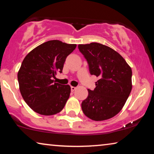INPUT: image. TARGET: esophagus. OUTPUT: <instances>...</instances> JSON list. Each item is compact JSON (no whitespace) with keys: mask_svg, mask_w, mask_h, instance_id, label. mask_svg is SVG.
Instances as JSON below:
<instances>
[{"mask_svg":"<svg viewBox=\"0 0 154 154\" xmlns=\"http://www.w3.org/2000/svg\"><path fill=\"white\" fill-rule=\"evenodd\" d=\"M71 91H72V92H74V91H75V90H76V88H75V87H73V86H71Z\"/></svg>","mask_w":154,"mask_h":154,"instance_id":"34e87169","label":"esophagus"}]
</instances>
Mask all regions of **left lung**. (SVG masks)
<instances>
[{
  "mask_svg": "<svg viewBox=\"0 0 154 154\" xmlns=\"http://www.w3.org/2000/svg\"><path fill=\"white\" fill-rule=\"evenodd\" d=\"M78 48L87 60L90 74L99 78L94 90H88V97L82 103L83 113L94 121L113 118L132 90L131 68L120 54L103 44H80Z\"/></svg>",
  "mask_w": 154,
  "mask_h": 154,
  "instance_id": "1",
  "label": "left lung"
}]
</instances>
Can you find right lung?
Returning <instances> with one entry per match:
<instances>
[{
  "instance_id": "obj_1",
  "label": "right lung",
  "mask_w": 154,
  "mask_h": 154,
  "mask_svg": "<svg viewBox=\"0 0 154 154\" xmlns=\"http://www.w3.org/2000/svg\"><path fill=\"white\" fill-rule=\"evenodd\" d=\"M76 44L47 41L33 49L23 60L17 73L20 93L34 111L43 116L60 112L69 98L71 87L54 82L62 72L66 57Z\"/></svg>"
}]
</instances>
